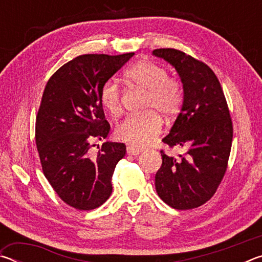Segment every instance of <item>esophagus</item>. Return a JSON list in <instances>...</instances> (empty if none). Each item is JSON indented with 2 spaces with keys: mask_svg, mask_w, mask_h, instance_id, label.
<instances>
[{
  "mask_svg": "<svg viewBox=\"0 0 262 262\" xmlns=\"http://www.w3.org/2000/svg\"><path fill=\"white\" fill-rule=\"evenodd\" d=\"M142 151H143V149L136 148L134 145H128L127 147V154L133 155V156H137V155H140Z\"/></svg>",
  "mask_w": 262,
  "mask_h": 262,
  "instance_id": "obj_1",
  "label": "esophagus"
}]
</instances>
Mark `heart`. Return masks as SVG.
<instances>
[{"label": "heart", "instance_id": "b5f03b06", "mask_svg": "<svg viewBox=\"0 0 262 262\" xmlns=\"http://www.w3.org/2000/svg\"><path fill=\"white\" fill-rule=\"evenodd\" d=\"M125 77L147 90L144 107L154 110L127 117L118 126L117 136L134 147H147L156 141L163 128L161 115L154 110L168 118L178 113L184 101L183 84L177 78L168 77L165 68L151 61L137 62L126 70ZM99 100L110 114L120 113V90L114 82L107 81L101 85Z\"/></svg>", "mask_w": 262, "mask_h": 262}]
</instances>
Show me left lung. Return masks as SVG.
Masks as SVG:
<instances>
[{
	"label": "left lung",
	"mask_w": 262,
	"mask_h": 262,
	"mask_svg": "<svg viewBox=\"0 0 262 262\" xmlns=\"http://www.w3.org/2000/svg\"><path fill=\"white\" fill-rule=\"evenodd\" d=\"M152 54L173 66L184 88L183 107L163 142L187 148L178 158L161 150L155 186L166 205L193 209L210 200L228 168L233 128L227 99L215 73L202 61L174 48Z\"/></svg>",
	"instance_id": "1"
}]
</instances>
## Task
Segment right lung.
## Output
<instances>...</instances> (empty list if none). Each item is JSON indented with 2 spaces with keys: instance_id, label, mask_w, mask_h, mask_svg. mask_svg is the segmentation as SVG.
<instances>
[{
  "instance_id": "add662e5",
  "label": "right lung",
  "mask_w": 262,
  "mask_h": 262,
  "mask_svg": "<svg viewBox=\"0 0 262 262\" xmlns=\"http://www.w3.org/2000/svg\"><path fill=\"white\" fill-rule=\"evenodd\" d=\"M134 53L84 54L52 75L35 118V143L42 172L59 198L77 210L100 207L112 193V179L126 145L104 140L111 126L99 100L101 85Z\"/></svg>"
}]
</instances>
